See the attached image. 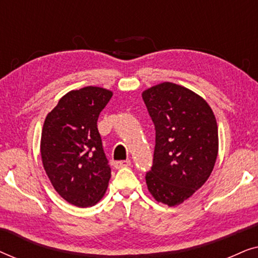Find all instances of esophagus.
<instances>
[{
    "label": "esophagus",
    "mask_w": 258,
    "mask_h": 258,
    "mask_svg": "<svg viewBox=\"0 0 258 258\" xmlns=\"http://www.w3.org/2000/svg\"><path fill=\"white\" fill-rule=\"evenodd\" d=\"M132 164V161L130 160H124V161H116L114 163V167L116 169H121V168H126Z\"/></svg>",
    "instance_id": "esophagus-1"
}]
</instances>
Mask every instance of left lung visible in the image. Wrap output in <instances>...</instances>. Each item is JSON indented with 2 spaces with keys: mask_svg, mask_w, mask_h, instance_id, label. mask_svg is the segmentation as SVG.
Returning a JSON list of instances; mask_svg holds the SVG:
<instances>
[{
  "mask_svg": "<svg viewBox=\"0 0 258 258\" xmlns=\"http://www.w3.org/2000/svg\"><path fill=\"white\" fill-rule=\"evenodd\" d=\"M155 125L153 167L146 182L157 202L177 206L202 186L218 153L215 115L202 97L164 82L142 94Z\"/></svg>",
  "mask_w": 258,
  "mask_h": 258,
  "instance_id": "1",
  "label": "left lung"
}]
</instances>
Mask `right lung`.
I'll use <instances>...</instances> for the list:
<instances>
[{
  "instance_id": "1",
  "label": "right lung",
  "mask_w": 258,
  "mask_h": 258,
  "mask_svg": "<svg viewBox=\"0 0 258 258\" xmlns=\"http://www.w3.org/2000/svg\"><path fill=\"white\" fill-rule=\"evenodd\" d=\"M111 96L98 87L72 90L45 117L41 137L44 170L59 196L76 207L94 206L108 188L111 169L97 119Z\"/></svg>"
}]
</instances>
